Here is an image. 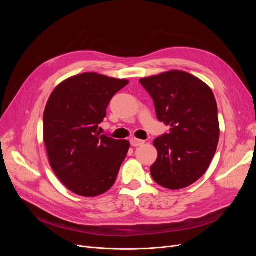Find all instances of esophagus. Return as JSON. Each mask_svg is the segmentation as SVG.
Returning <instances> with one entry per match:
<instances>
[{
	"instance_id": "1",
	"label": "esophagus",
	"mask_w": 256,
	"mask_h": 256,
	"mask_svg": "<svg viewBox=\"0 0 256 256\" xmlns=\"http://www.w3.org/2000/svg\"><path fill=\"white\" fill-rule=\"evenodd\" d=\"M143 144H144L143 140H139V139H136V138L130 139V145L134 146V147H138V146H141Z\"/></svg>"
}]
</instances>
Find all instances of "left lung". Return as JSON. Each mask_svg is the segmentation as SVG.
<instances>
[{
  "label": "left lung",
  "mask_w": 256,
  "mask_h": 256,
  "mask_svg": "<svg viewBox=\"0 0 256 256\" xmlns=\"http://www.w3.org/2000/svg\"><path fill=\"white\" fill-rule=\"evenodd\" d=\"M154 100L156 117L170 126L154 141L158 158L150 167L156 184L180 190L197 182L217 150L220 128L212 89L195 76L169 70L140 78Z\"/></svg>",
  "instance_id": "1"
}]
</instances>
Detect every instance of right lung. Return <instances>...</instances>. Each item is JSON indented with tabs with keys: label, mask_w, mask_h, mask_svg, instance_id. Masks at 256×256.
<instances>
[{
	"label": "right lung",
	"mask_w": 256,
	"mask_h": 256,
	"mask_svg": "<svg viewBox=\"0 0 256 256\" xmlns=\"http://www.w3.org/2000/svg\"><path fill=\"white\" fill-rule=\"evenodd\" d=\"M128 84L98 72L64 80L48 98L44 113V141L50 165L72 193L96 197L115 184L130 142L98 132L111 98Z\"/></svg>",
	"instance_id": "1"
}]
</instances>
